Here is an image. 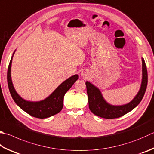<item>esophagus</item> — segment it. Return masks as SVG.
<instances>
[{"instance_id": "1", "label": "esophagus", "mask_w": 154, "mask_h": 154, "mask_svg": "<svg viewBox=\"0 0 154 154\" xmlns=\"http://www.w3.org/2000/svg\"><path fill=\"white\" fill-rule=\"evenodd\" d=\"M82 76L84 77V76H85V77H86V75H85V74H82Z\"/></svg>"}]
</instances>
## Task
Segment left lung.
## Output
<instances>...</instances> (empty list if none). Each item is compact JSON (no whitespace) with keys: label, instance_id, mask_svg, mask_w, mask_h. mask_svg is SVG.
<instances>
[{"label":"left lung","instance_id":"8db88e82","mask_svg":"<svg viewBox=\"0 0 154 154\" xmlns=\"http://www.w3.org/2000/svg\"><path fill=\"white\" fill-rule=\"evenodd\" d=\"M142 80L138 93L129 103L123 105H112L104 100L102 93L97 86L86 81V91L91 111L98 117L111 119L120 117L135 109L143 98L147 85V71L146 63L142 57Z\"/></svg>","mask_w":154,"mask_h":154}]
</instances>
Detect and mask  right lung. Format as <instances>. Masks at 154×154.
<instances>
[{
	"mask_svg": "<svg viewBox=\"0 0 154 154\" xmlns=\"http://www.w3.org/2000/svg\"><path fill=\"white\" fill-rule=\"evenodd\" d=\"M13 54L8 65L7 71V82L10 93L13 99L20 108L29 115L34 117L45 119L60 112L63 106V97L68 90L71 88L74 82L78 80V74L69 77L67 80L63 81L61 85L52 92V93L44 100L33 102L27 101L20 97L14 89L12 80H11V63H12Z\"/></svg>",
	"mask_w": 154,
	"mask_h": 154,
	"instance_id": "1",
	"label": "right lung"
}]
</instances>
